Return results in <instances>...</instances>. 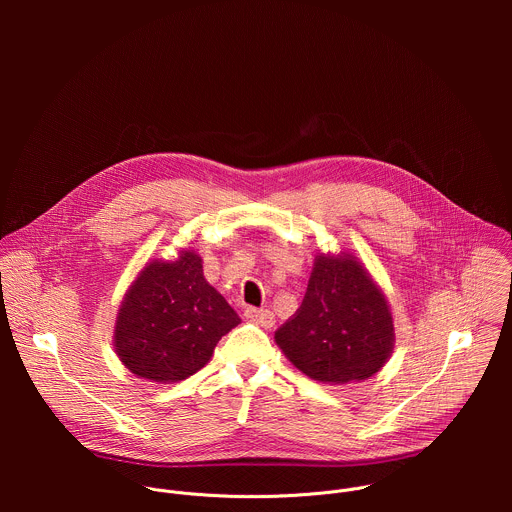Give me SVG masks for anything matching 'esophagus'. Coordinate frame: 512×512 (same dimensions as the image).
I'll return each instance as SVG.
<instances>
[{"mask_svg":"<svg viewBox=\"0 0 512 512\" xmlns=\"http://www.w3.org/2000/svg\"><path fill=\"white\" fill-rule=\"evenodd\" d=\"M245 316H247L251 322H255V324H259V326H263V328H271V326L275 324L273 312L263 310V308H247V310H245Z\"/></svg>","mask_w":512,"mask_h":512,"instance_id":"34e87169","label":"esophagus"}]
</instances>
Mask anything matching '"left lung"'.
<instances>
[{
  "mask_svg": "<svg viewBox=\"0 0 512 512\" xmlns=\"http://www.w3.org/2000/svg\"><path fill=\"white\" fill-rule=\"evenodd\" d=\"M275 342L314 381H364L379 373L393 352V316L356 257L320 253L300 310L275 332Z\"/></svg>",
  "mask_w": 512,
  "mask_h": 512,
  "instance_id": "1",
  "label": "left lung"
}]
</instances>
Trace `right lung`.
Wrapping results in <instances>:
<instances>
[{"mask_svg": "<svg viewBox=\"0 0 512 512\" xmlns=\"http://www.w3.org/2000/svg\"><path fill=\"white\" fill-rule=\"evenodd\" d=\"M239 322L204 279L202 259L186 249L176 261L154 259L131 283L115 320V352L141 379L178 383L200 371Z\"/></svg>", "mask_w": 512, "mask_h": 512, "instance_id": "obj_1", "label": "right lung"}]
</instances>
